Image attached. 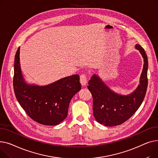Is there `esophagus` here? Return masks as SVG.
Listing matches in <instances>:
<instances>
[{
    "label": "esophagus",
    "mask_w": 158,
    "mask_h": 158,
    "mask_svg": "<svg viewBox=\"0 0 158 158\" xmlns=\"http://www.w3.org/2000/svg\"><path fill=\"white\" fill-rule=\"evenodd\" d=\"M80 83H81V85H83V86H84V85H85L86 84H87V76H86V75L85 74H81V75H80Z\"/></svg>",
    "instance_id": "obj_1"
}]
</instances>
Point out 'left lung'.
<instances>
[{"mask_svg": "<svg viewBox=\"0 0 158 158\" xmlns=\"http://www.w3.org/2000/svg\"><path fill=\"white\" fill-rule=\"evenodd\" d=\"M144 59L140 85L129 96L118 95L111 90L98 76H92L88 89L93 99V115L101 124L114 126L122 124L130 118L142 105L148 85V59L145 50L137 44Z\"/></svg>", "mask_w": 158, "mask_h": 158, "instance_id": "8db88e82", "label": "left lung"}]
</instances>
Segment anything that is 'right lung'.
<instances>
[{
    "instance_id": "right-lung-1",
    "label": "right lung",
    "mask_w": 158,
    "mask_h": 158,
    "mask_svg": "<svg viewBox=\"0 0 158 158\" xmlns=\"http://www.w3.org/2000/svg\"><path fill=\"white\" fill-rule=\"evenodd\" d=\"M20 48L15 58L13 89L16 98L27 114L41 124L55 126L68 116L73 96L81 89L80 77L72 75L46 86L27 85L22 75Z\"/></svg>"
}]
</instances>
